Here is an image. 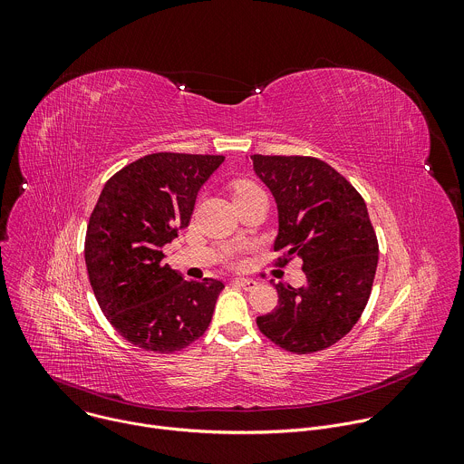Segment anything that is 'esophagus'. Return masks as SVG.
Segmentation results:
<instances>
[{
	"instance_id": "obj_1",
	"label": "esophagus",
	"mask_w": 464,
	"mask_h": 464,
	"mask_svg": "<svg viewBox=\"0 0 464 464\" xmlns=\"http://www.w3.org/2000/svg\"><path fill=\"white\" fill-rule=\"evenodd\" d=\"M233 283L238 285V286H242L244 290H255L256 285H258L255 279H246V277H238V279H235Z\"/></svg>"
}]
</instances>
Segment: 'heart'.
<instances>
[{
  "mask_svg": "<svg viewBox=\"0 0 464 464\" xmlns=\"http://www.w3.org/2000/svg\"><path fill=\"white\" fill-rule=\"evenodd\" d=\"M258 192H262V190H260V187H256L253 181L242 179V181H237V183L233 185V198H235V202L246 200V198H249V196H253V194H258Z\"/></svg>",
  "mask_w": 464,
  "mask_h": 464,
  "instance_id": "obj_1",
  "label": "heart"
}]
</instances>
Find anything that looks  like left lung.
<instances>
[{
  "label": "left lung",
  "mask_w": 464,
  "mask_h": 464,
  "mask_svg": "<svg viewBox=\"0 0 464 464\" xmlns=\"http://www.w3.org/2000/svg\"><path fill=\"white\" fill-rule=\"evenodd\" d=\"M277 204L279 264L303 258L306 283H279L260 333L285 351L310 354L340 342L358 323L374 281L378 240L360 192L328 163L308 156H251Z\"/></svg>",
  "instance_id": "left-lung-1"
}]
</instances>
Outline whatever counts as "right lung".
<instances>
[{"instance_id":"obj_1","label":"right lung","mask_w":464,"mask_h":464,"mask_svg":"<svg viewBox=\"0 0 464 464\" xmlns=\"http://www.w3.org/2000/svg\"><path fill=\"white\" fill-rule=\"evenodd\" d=\"M224 156L149 154L115 172L90 217L84 256L97 303L117 333L169 354L208 330L224 283L185 281L161 247L187 227L198 190Z\"/></svg>"}]
</instances>
